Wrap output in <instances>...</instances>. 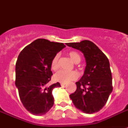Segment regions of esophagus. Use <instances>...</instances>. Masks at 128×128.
I'll use <instances>...</instances> for the list:
<instances>
[{
	"mask_svg": "<svg viewBox=\"0 0 128 128\" xmlns=\"http://www.w3.org/2000/svg\"><path fill=\"white\" fill-rule=\"evenodd\" d=\"M66 82H61V83H60V86H64L66 85Z\"/></svg>",
	"mask_w": 128,
	"mask_h": 128,
	"instance_id": "1",
	"label": "esophagus"
}]
</instances>
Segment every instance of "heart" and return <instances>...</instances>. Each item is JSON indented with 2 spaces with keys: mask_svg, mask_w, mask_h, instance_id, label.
<instances>
[{
  "mask_svg": "<svg viewBox=\"0 0 128 128\" xmlns=\"http://www.w3.org/2000/svg\"><path fill=\"white\" fill-rule=\"evenodd\" d=\"M68 56H70L71 60L74 63H78L81 60L80 54L78 52L71 51L68 53ZM59 54H56L54 56L51 61V68L53 70H57L59 67ZM79 77V74L76 71H71V72H67L64 70H59L55 73L54 75V80L56 81L60 82H67L71 80H76Z\"/></svg>",
  "mask_w": 128,
  "mask_h": 128,
  "instance_id": "b5f03b06",
  "label": "heart"
}]
</instances>
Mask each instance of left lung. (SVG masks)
<instances>
[{
	"instance_id": "left-lung-1",
	"label": "left lung",
	"mask_w": 128,
	"mask_h": 128,
	"mask_svg": "<svg viewBox=\"0 0 128 128\" xmlns=\"http://www.w3.org/2000/svg\"><path fill=\"white\" fill-rule=\"evenodd\" d=\"M80 50L86 58L84 74L76 82V90L70 98L76 108L86 114L100 111L107 102L112 86V77L107 56L90 40L66 43Z\"/></svg>"
}]
</instances>
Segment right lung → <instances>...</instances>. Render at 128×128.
I'll return each instance as SVG.
<instances>
[{
  "label": "right lung",
  "mask_w": 128,
  "mask_h": 128,
  "mask_svg": "<svg viewBox=\"0 0 128 128\" xmlns=\"http://www.w3.org/2000/svg\"><path fill=\"white\" fill-rule=\"evenodd\" d=\"M65 46L63 43L39 38L19 54L15 84L21 102L33 115H44L54 105L52 90L60 84L48 86L52 75L50 64L54 56Z\"/></svg>",
  "instance_id": "1"
}]
</instances>
